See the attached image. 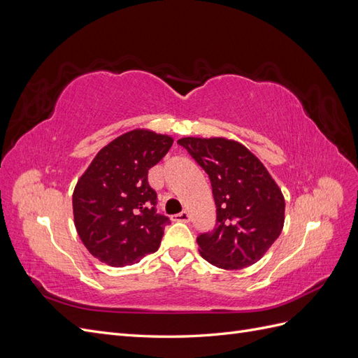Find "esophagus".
<instances>
[{"label": "esophagus", "mask_w": 358, "mask_h": 358, "mask_svg": "<svg viewBox=\"0 0 358 358\" xmlns=\"http://www.w3.org/2000/svg\"><path fill=\"white\" fill-rule=\"evenodd\" d=\"M189 220H191V216H189V213L188 212H180V213H176V215H173V221H180V222H189Z\"/></svg>", "instance_id": "esophagus-1"}]
</instances>
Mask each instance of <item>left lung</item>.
<instances>
[{"instance_id":"1","label":"left lung","mask_w":358,"mask_h":358,"mask_svg":"<svg viewBox=\"0 0 358 358\" xmlns=\"http://www.w3.org/2000/svg\"><path fill=\"white\" fill-rule=\"evenodd\" d=\"M178 143L208 173L216 224L197 237L210 264L237 270L252 266L273 245L285 221V200L273 178L251 150L224 137H183Z\"/></svg>"}]
</instances>
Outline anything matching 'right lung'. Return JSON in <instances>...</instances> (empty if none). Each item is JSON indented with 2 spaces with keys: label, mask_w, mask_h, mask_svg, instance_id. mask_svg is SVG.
Returning a JSON list of instances; mask_svg holds the SVG:
<instances>
[{
  "label": "right lung",
  "mask_w": 358,
  "mask_h": 358,
  "mask_svg": "<svg viewBox=\"0 0 358 358\" xmlns=\"http://www.w3.org/2000/svg\"><path fill=\"white\" fill-rule=\"evenodd\" d=\"M171 145L170 136L133 129L104 146L78 180L73 192L76 230L101 263L131 266L159 248L170 220L157 213L148 170Z\"/></svg>",
  "instance_id": "obj_1"
}]
</instances>
